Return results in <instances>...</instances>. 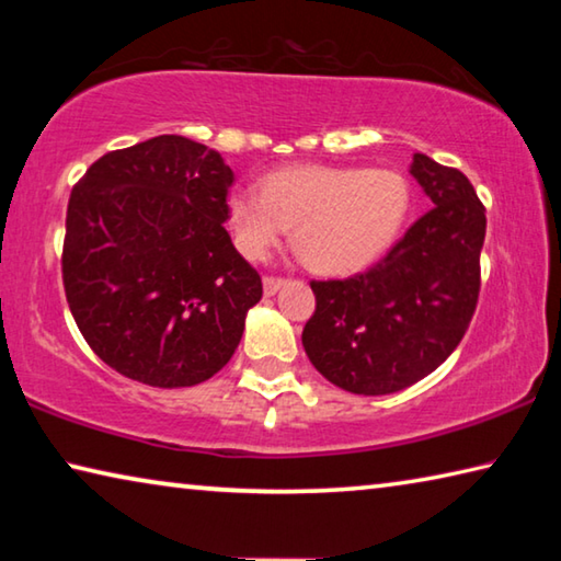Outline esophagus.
<instances>
[{"instance_id": "esophagus-1", "label": "esophagus", "mask_w": 561, "mask_h": 561, "mask_svg": "<svg viewBox=\"0 0 561 561\" xmlns=\"http://www.w3.org/2000/svg\"><path fill=\"white\" fill-rule=\"evenodd\" d=\"M282 284H284V279H282V277H264V279H262L264 297H274V294L279 291Z\"/></svg>"}]
</instances>
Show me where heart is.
Returning <instances> with one entry per match:
<instances>
[{
	"instance_id": "heart-1",
	"label": "heart",
	"mask_w": 561,
	"mask_h": 561,
	"mask_svg": "<svg viewBox=\"0 0 561 561\" xmlns=\"http://www.w3.org/2000/svg\"><path fill=\"white\" fill-rule=\"evenodd\" d=\"M411 185L386 168L289 165L227 195V225L247 260H264L294 227V247L321 274L374 264L401 234Z\"/></svg>"
}]
</instances>
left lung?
<instances>
[{"instance_id": "obj_1", "label": "left lung", "mask_w": 561, "mask_h": 561, "mask_svg": "<svg viewBox=\"0 0 561 561\" xmlns=\"http://www.w3.org/2000/svg\"><path fill=\"white\" fill-rule=\"evenodd\" d=\"M411 175L431 210L368 272L311 282L317 309L301 344L317 371L348 393H396L433 374L478 307L485 207L460 170L428 156H413Z\"/></svg>"}]
</instances>
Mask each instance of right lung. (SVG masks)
Segmentation results:
<instances>
[{"instance_id":"obj_1","label":"right lung","mask_w":561,"mask_h":561,"mask_svg":"<svg viewBox=\"0 0 561 561\" xmlns=\"http://www.w3.org/2000/svg\"><path fill=\"white\" fill-rule=\"evenodd\" d=\"M217 150L158 136L111 150L73 185L61 254L76 327L103 364L156 388L213 378L262 299L227 220Z\"/></svg>"}]
</instances>
